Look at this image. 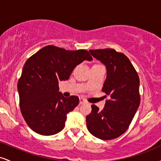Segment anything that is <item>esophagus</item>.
<instances>
[{"mask_svg":"<svg viewBox=\"0 0 161 161\" xmlns=\"http://www.w3.org/2000/svg\"><path fill=\"white\" fill-rule=\"evenodd\" d=\"M85 102H86V100L82 98V97H79V104H82Z\"/></svg>","mask_w":161,"mask_h":161,"instance_id":"34e87169","label":"esophagus"}]
</instances>
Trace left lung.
Returning a JSON list of instances; mask_svg holds the SVG:
<instances>
[{"instance_id": "1", "label": "left lung", "mask_w": 161, "mask_h": 161, "mask_svg": "<svg viewBox=\"0 0 161 161\" xmlns=\"http://www.w3.org/2000/svg\"><path fill=\"white\" fill-rule=\"evenodd\" d=\"M89 52L106 66L107 79L102 91L109 99L102 110L92 105L91 114L86 116L87 128L100 139H114L128 129L139 107V77L124 53L111 48Z\"/></svg>"}]
</instances>
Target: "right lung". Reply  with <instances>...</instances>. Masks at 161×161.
<instances>
[{"instance_id":"obj_1","label":"right lung","mask_w":161,"mask_h":161,"mask_svg":"<svg viewBox=\"0 0 161 161\" xmlns=\"http://www.w3.org/2000/svg\"><path fill=\"white\" fill-rule=\"evenodd\" d=\"M92 59L86 50L67 51L47 45L26 60L17 88L21 114L34 132L51 136L64 129L66 114L79 104V98L64 97L59 81L68 80L75 66Z\"/></svg>"}]
</instances>
